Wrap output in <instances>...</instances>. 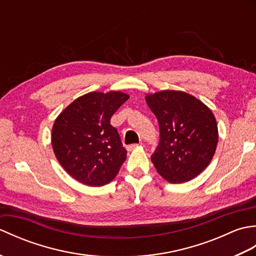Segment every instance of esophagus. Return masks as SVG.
Instances as JSON below:
<instances>
[{"instance_id": "34e87169", "label": "esophagus", "mask_w": 256, "mask_h": 256, "mask_svg": "<svg viewBox=\"0 0 256 256\" xmlns=\"http://www.w3.org/2000/svg\"><path fill=\"white\" fill-rule=\"evenodd\" d=\"M140 145H142V143H140V144H132V145H128L126 148H128V150H135V148H140Z\"/></svg>"}]
</instances>
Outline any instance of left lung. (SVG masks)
I'll list each match as a JSON object with an SVG mask.
<instances>
[{
    "label": "left lung",
    "instance_id": "1",
    "mask_svg": "<svg viewBox=\"0 0 256 256\" xmlns=\"http://www.w3.org/2000/svg\"><path fill=\"white\" fill-rule=\"evenodd\" d=\"M160 125V143L150 160L167 182L182 184L210 164L218 144V126L210 108L186 92L146 94Z\"/></svg>",
    "mask_w": 256,
    "mask_h": 256
}]
</instances>
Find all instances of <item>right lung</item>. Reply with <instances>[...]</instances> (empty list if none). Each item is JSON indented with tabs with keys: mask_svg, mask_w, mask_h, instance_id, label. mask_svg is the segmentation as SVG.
<instances>
[{
	"mask_svg": "<svg viewBox=\"0 0 256 256\" xmlns=\"http://www.w3.org/2000/svg\"><path fill=\"white\" fill-rule=\"evenodd\" d=\"M120 91L90 92L59 114L52 131L58 162L70 176L91 187L113 180L126 160V150L110 120L128 99Z\"/></svg>",
	"mask_w": 256,
	"mask_h": 256,
	"instance_id": "obj_1",
	"label": "right lung"
}]
</instances>
